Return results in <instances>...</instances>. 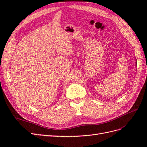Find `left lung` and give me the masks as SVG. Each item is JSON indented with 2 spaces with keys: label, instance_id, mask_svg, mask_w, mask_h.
I'll return each instance as SVG.
<instances>
[{
  "label": "left lung",
  "instance_id": "1",
  "mask_svg": "<svg viewBox=\"0 0 147 147\" xmlns=\"http://www.w3.org/2000/svg\"><path fill=\"white\" fill-rule=\"evenodd\" d=\"M136 65H137V62H136Z\"/></svg>",
  "mask_w": 147,
  "mask_h": 147
}]
</instances>
